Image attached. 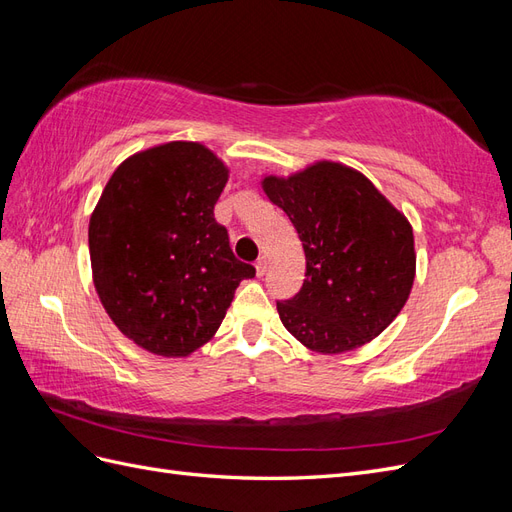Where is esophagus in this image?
Instances as JSON below:
<instances>
[{
  "label": "esophagus",
  "instance_id": "obj_1",
  "mask_svg": "<svg viewBox=\"0 0 512 512\" xmlns=\"http://www.w3.org/2000/svg\"><path fill=\"white\" fill-rule=\"evenodd\" d=\"M265 273H267V258L260 256V258L256 260V275L262 277Z\"/></svg>",
  "mask_w": 512,
  "mask_h": 512
}]
</instances>
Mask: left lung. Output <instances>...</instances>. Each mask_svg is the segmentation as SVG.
<instances>
[{
    "instance_id": "obj_1",
    "label": "left lung",
    "mask_w": 512,
    "mask_h": 512,
    "mask_svg": "<svg viewBox=\"0 0 512 512\" xmlns=\"http://www.w3.org/2000/svg\"><path fill=\"white\" fill-rule=\"evenodd\" d=\"M297 228L305 280L277 314L290 335L320 354L378 337L406 305L416 273L414 235L363 173L320 160L290 177L260 181Z\"/></svg>"
}]
</instances>
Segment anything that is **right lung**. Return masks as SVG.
<instances>
[{"mask_svg":"<svg viewBox=\"0 0 512 512\" xmlns=\"http://www.w3.org/2000/svg\"><path fill=\"white\" fill-rule=\"evenodd\" d=\"M228 166L170 141L123 160L89 218L94 286L115 327L160 356H188L215 335L252 265L237 260L213 207Z\"/></svg>","mask_w":512,"mask_h":512,"instance_id":"add662e5","label":"right lung"}]
</instances>
